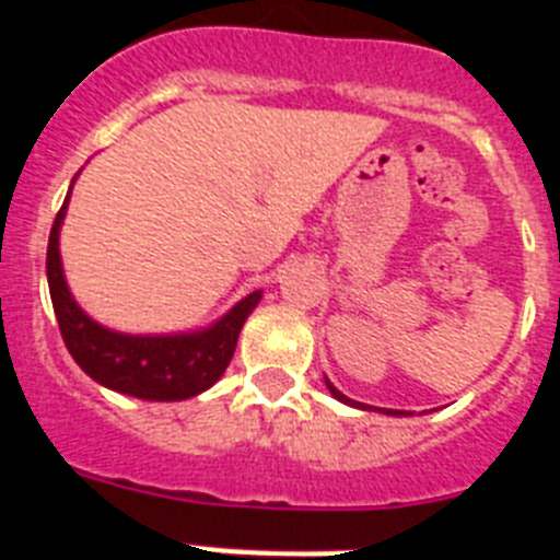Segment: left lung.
I'll list each match as a JSON object with an SVG mask.
<instances>
[{
  "instance_id": "8db88e82",
  "label": "left lung",
  "mask_w": 560,
  "mask_h": 560,
  "mask_svg": "<svg viewBox=\"0 0 560 560\" xmlns=\"http://www.w3.org/2000/svg\"><path fill=\"white\" fill-rule=\"evenodd\" d=\"M325 384H328V389H330V395H334V398L345 400V404H350V407H359V409H370V407H364V404H359V400H350V398H348V395H341V393H339V389H336V387H334V384H330V381H328V378H325ZM378 412H381V409H378ZM384 412H387V415H404V412H400V409H384Z\"/></svg>"
}]
</instances>
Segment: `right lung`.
<instances>
[{
	"label": "right lung",
	"mask_w": 560,
	"mask_h": 560,
	"mask_svg": "<svg viewBox=\"0 0 560 560\" xmlns=\"http://www.w3.org/2000/svg\"><path fill=\"white\" fill-rule=\"evenodd\" d=\"M67 205L69 196L49 230L47 283L63 345L78 361V368L103 387L142 400H185L210 389L224 375L235 353L237 334L244 328L246 316L260 303V291L244 296L219 323L192 334L131 336L103 328L83 314L67 289L58 252Z\"/></svg>",
	"instance_id": "1"
}]
</instances>
